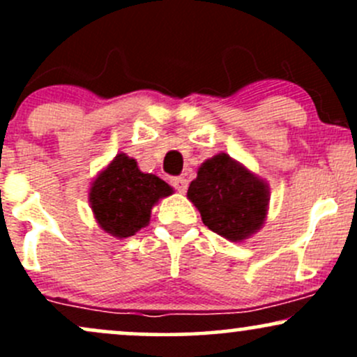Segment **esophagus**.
<instances>
[{
	"label": "esophagus",
	"instance_id": "1",
	"mask_svg": "<svg viewBox=\"0 0 357 357\" xmlns=\"http://www.w3.org/2000/svg\"><path fill=\"white\" fill-rule=\"evenodd\" d=\"M171 184H173L174 190L179 192H186V190H188V179L186 178H171Z\"/></svg>",
	"mask_w": 357,
	"mask_h": 357
}]
</instances>
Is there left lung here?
I'll return each instance as SVG.
<instances>
[{
  "label": "left lung",
  "instance_id": "left-lung-1",
  "mask_svg": "<svg viewBox=\"0 0 357 357\" xmlns=\"http://www.w3.org/2000/svg\"><path fill=\"white\" fill-rule=\"evenodd\" d=\"M188 199L211 231L230 241H243L267 220L270 188L238 161L220 153L198 167Z\"/></svg>",
  "mask_w": 357,
  "mask_h": 357
}]
</instances>
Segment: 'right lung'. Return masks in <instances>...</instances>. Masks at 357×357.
Listing matches in <instances>:
<instances>
[{
    "instance_id": "1",
    "label": "right lung",
    "mask_w": 357,
    "mask_h": 357,
    "mask_svg": "<svg viewBox=\"0 0 357 357\" xmlns=\"http://www.w3.org/2000/svg\"><path fill=\"white\" fill-rule=\"evenodd\" d=\"M169 195V184L155 174L142 173L136 159L121 153L92 181L89 203L102 230L127 238L147 227L154 204Z\"/></svg>"
}]
</instances>
